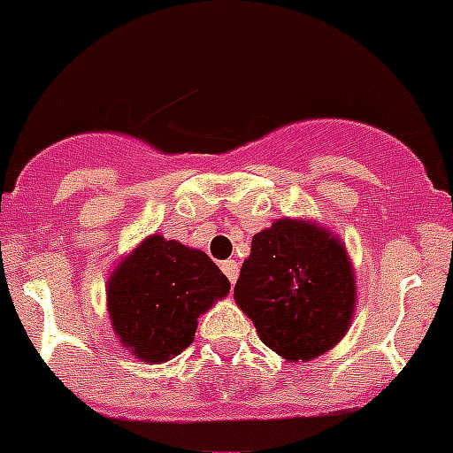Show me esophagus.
Listing matches in <instances>:
<instances>
[{"label": "esophagus", "mask_w": 453, "mask_h": 453, "mask_svg": "<svg viewBox=\"0 0 453 453\" xmlns=\"http://www.w3.org/2000/svg\"><path fill=\"white\" fill-rule=\"evenodd\" d=\"M219 267H222V272L226 273V278H229L231 280V285L235 283V280H238V273H240V265L235 263V260H224L222 265H219Z\"/></svg>", "instance_id": "obj_1"}]
</instances>
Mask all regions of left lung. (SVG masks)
Segmentation results:
<instances>
[{
	"mask_svg": "<svg viewBox=\"0 0 453 453\" xmlns=\"http://www.w3.org/2000/svg\"><path fill=\"white\" fill-rule=\"evenodd\" d=\"M234 298L265 346L288 362H310L350 327L355 272L337 235L310 219L283 218L254 235Z\"/></svg>",
	"mask_w": 453,
	"mask_h": 453,
	"instance_id": "obj_1",
	"label": "left lung"
}]
</instances>
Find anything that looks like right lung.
Here are the masks:
<instances>
[{
  "label": "right lung",
  "mask_w": 453,
  "mask_h": 453,
  "mask_svg": "<svg viewBox=\"0 0 453 453\" xmlns=\"http://www.w3.org/2000/svg\"><path fill=\"white\" fill-rule=\"evenodd\" d=\"M229 289V278L204 251L155 234L111 272L107 310L123 348L141 362L161 364L193 343L199 314Z\"/></svg>",
  "instance_id": "obj_1"
}]
</instances>
